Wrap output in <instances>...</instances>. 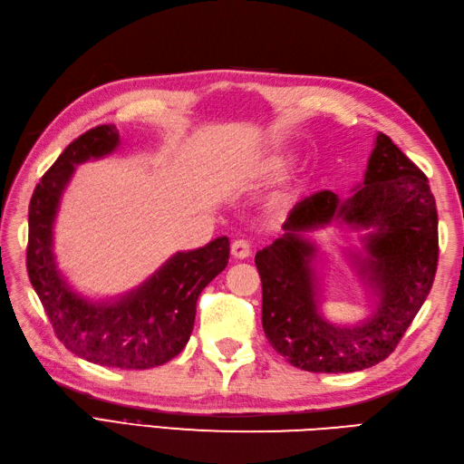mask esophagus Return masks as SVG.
I'll list each match as a JSON object with an SVG mask.
<instances>
[{
    "mask_svg": "<svg viewBox=\"0 0 464 464\" xmlns=\"http://www.w3.org/2000/svg\"><path fill=\"white\" fill-rule=\"evenodd\" d=\"M231 253L235 259H247L251 256V243L245 241V239H237L233 241L231 245Z\"/></svg>",
    "mask_w": 464,
    "mask_h": 464,
    "instance_id": "obj_1",
    "label": "esophagus"
}]
</instances>
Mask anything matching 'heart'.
Returning <instances> with one entry per match:
<instances>
[{
    "label": "heart",
    "instance_id": "b5f03b06",
    "mask_svg": "<svg viewBox=\"0 0 464 464\" xmlns=\"http://www.w3.org/2000/svg\"><path fill=\"white\" fill-rule=\"evenodd\" d=\"M287 160H289V157L285 152H274L261 160L259 170L261 172H279L287 165Z\"/></svg>",
    "mask_w": 464,
    "mask_h": 464
}]
</instances>
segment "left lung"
Returning a JSON list of instances; mask_svg holds the SVG:
<instances>
[{
  "label": "left lung",
  "instance_id": "left-lung-1",
  "mask_svg": "<svg viewBox=\"0 0 464 464\" xmlns=\"http://www.w3.org/2000/svg\"><path fill=\"white\" fill-rule=\"evenodd\" d=\"M332 222L368 230L354 265L375 295V310L353 326L319 314L309 235ZM439 263V215L429 179L380 132L364 180L352 197L320 190L299 201L284 235L257 251L267 340L289 364L307 372H358L394 352L429 295Z\"/></svg>",
  "mask_w": 464,
  "mask_h": 464
}]
</instances>
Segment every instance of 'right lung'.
Wrapping results in <instances>:
<instances>
[{
	"instance_id": "1",
	"label": "right lung",
	"mask_w": 464,
	"mask_h": 464,
	"mask_svg": "<svg viewBox=\"0 0 464 464\" xmlns=\"http://www.w3.org/2000/svg\"><path fill=\"white\" fill-rule=\"evenodd\" d=\"M121 144L116 126L102 124L70 142L45 172L30 201L27 276L48 314L58 340L92 364L147 370L167 364L183 352L195 325L197 299L229 261V239L180 251L114 299L80 295L58 269L53 256V221L63 190L78 165L102 159Z\"/></svg>"
}]
</instances>
